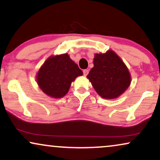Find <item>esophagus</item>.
I'll list each match as a JSON object with an SVG mask.
<instances>
[{
  "label": "esophagus",
  "instance_id": "obj_1",
  "mask_svg": "<svg viewBox=\"0 0 160 160\" xmlns=\"http://www.w3.org/2000/svg\"><path fill=\"white\" fill-rule=\"evenodd\" d=\"M88 72H89V71H88V69H84V70H83V74H84L85 76H86L87 74H88Z\"/></svg>",
  "mask_w": 160,
  "mask_h": 160
}]
</instances>
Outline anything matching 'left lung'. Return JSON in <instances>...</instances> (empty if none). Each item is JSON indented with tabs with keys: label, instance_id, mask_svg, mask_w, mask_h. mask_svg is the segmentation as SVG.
I'll list each match as a JSON object with an SVG mask.
<instances>
[{
	"label": "left lung",
	"instance_id": "obj_1",
	"mask_svg": "<svg viewBox=\"0 0 160 160\" xmlns=\"http://www.w3.org/2000/svg\"><path fill=\"white\" fill-rule=\"evenodd\" d=\"M87 78L100 97L105 99H116L124 92L130 85L129 70L112 50L95 54L93 67Z\"/></svg>",
	"mask_w": 160,
	"mask_h": 160
}]
</instances>
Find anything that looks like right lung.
<instances>
[{
	"label": "right lung",
	"mask_w": 160,
	"mask_h": 160,
	"mask_svg": "<svg viewBox=\"0 0 160 160\" xmlns=\"http://www.w3.org/2000/svg\"><path fill=\"white\" fill-rule=\"evenodd\" d=\"M81 75L82 70L66 53L49 58L39 69L37 79L44 93L61 98L68 93L72 82Z\"/></svg>",
	"instance_id": "1"
}]
</instances>
